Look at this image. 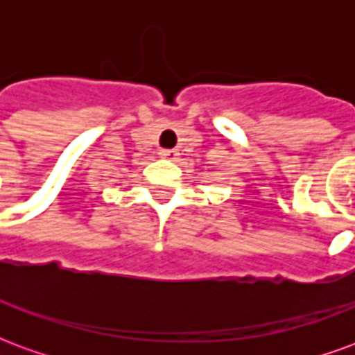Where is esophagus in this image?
Segmentation results:
<instances>
[{
  "label": "esophagus",
  "instance_id": "34e87169",
  "mask_svg": "<svg viewBox=\"0 0 355 355\" xmlns=\"http://www.w3.org/2000/svg\"><path fill=\"white\" fill-rule=\"evenodd\" d=\"M159 155L163 159H169V162H175L178 157V150H159Z\"/></svg>",
  "mask_w": 355,
  "mask_h": 355
}]
</instances>
